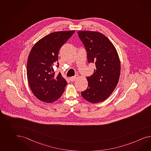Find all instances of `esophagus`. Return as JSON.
I'll list each match as a JSON object with an SVG mask.
<instances>
[{
	"label": "esophagus",
	"mask_w": 151,
	"mask_h": 151,
	"mask_svg": "<svg viewBox=\"0 0 151 151\" xmlns=\"http://www.w3.org/2000/svg\"><path fill=\"white\" fill-rule=\"evenodd\" d=\"M78 77H79V76H78V75H76V76H74V77H70V78H69V79H70V81H75Z\"/></svg>",
	"instance_id": "34e87169"
}]
</instances>
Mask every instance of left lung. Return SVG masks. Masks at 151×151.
Segmentation results:
<instances>
[{
  "label": "left lung",
  "instance_id": "1",
  "mask_svg": "<svg viewBox=\"0 0 151 151\" xmlns=\"http://www.w3.org/2000/svg\"><path fill=\"white\" fill-rule=\"evenodd\" d=\"M78 36L87 52L88 63L95 65L93 75L87 77L88 88L82 97L96 104L111 95L119 81L120 63L114 46L104 35L98 32L78 31Z\"/></svg>",
  "mask_w": 151,
  "mask_h": 151
}]
</instances>
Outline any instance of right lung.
Segmentation results:
<instances>
[{"label":"right lung","mask_w":151,"mask_h":151,"mask_svg":"<svg viewBox=\"0 0 151 151\" xmlns=\"http://www.w3.org/2000/svg\"><path fill=\"white\" fill-rule=\"evenodd\" d=\"M74 31H59L47 35L35 43L31 49L27 63L28 84L39 100L52 103L62 96L67 81L60 73L55 74L52 66L58 62L62 45Z\"/></svg>","instance_id":"obj_1"}]
</instances>
